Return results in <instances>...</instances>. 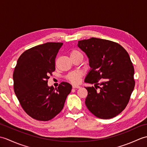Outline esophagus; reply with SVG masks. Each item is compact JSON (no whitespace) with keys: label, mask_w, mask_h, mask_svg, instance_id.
I'll list each match as a JSON object with an SVG mask.
<instances>
[{"label":"esophagus","mask_w":147,"mask_h":147,"mask_svg":"<svg viewBox=\"0 0 147 147\" xmlns=\"http://www.w3.org/2000/svg\"><path fill=\"white\" fill-rule=\"evenodd\" d=\"M80 86L78 85H73V88H80Z\"/></svg>","instance_id":"34e87169"}]
</instances>
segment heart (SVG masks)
Returning a JSON list of instances; mask_svg holds the SVG:
<instances>
[{
    "mask_svg": "<svg viewBox=\"0 0 147 147\" xmlns=\"http://www.w3.org/2000/svg\"><path fill=\"white\" fill-rule=\"evenodd\" d=\"M78 55H82V54L78 51H76V50H73L70 53L71 57H73V56ZM82 76V73L80 71H76V72H72L70 73L67 76V79L73 83H79L80 78Z\"/></svg>",
    "mask_w": 147,
    "mask_h": 147,
    "instance_id": "obj_1",
    "label": "heart"
}]
</instances>
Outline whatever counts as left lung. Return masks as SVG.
<instances>
[{
	"instance_id": "left-lung-1",
	"label": "left lung",
	"mask_w": 147,
	"mask_h": 147,
	"mask_svg": "<svg viewBox=\"0 0 147 147\" xmlns=\"http://www.w3.org/2000/svg\"><path fill=\"white\" fill-rule=\"evenodd\" d=\"M78 46L87 55L91 67L85 82L95 84V87H85L87 108L100 119L116 116L126 108L135 85L128 53L117 43L93 37L78 41Z\"/></svg>"
}]
</instances>
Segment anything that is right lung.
<instances>
[{"mask_svg": "<svg viewBox=\"0 0 147 147\" xmlns=\"http://www.w3.org/2000/svg\"><path fill=\"white\" fill-rule=\"evenodd\" d=\"M63 43L47 42L27 50L19 57L14 73V90L22 108L36 120L47 121L64 107L72 86L62 82L48 86L55 69V59Z\"/></svg>", "mask_w": 147, "mask_h": 147, "instance_id": "obj_1", "label": "right lung"}]
</instances>
